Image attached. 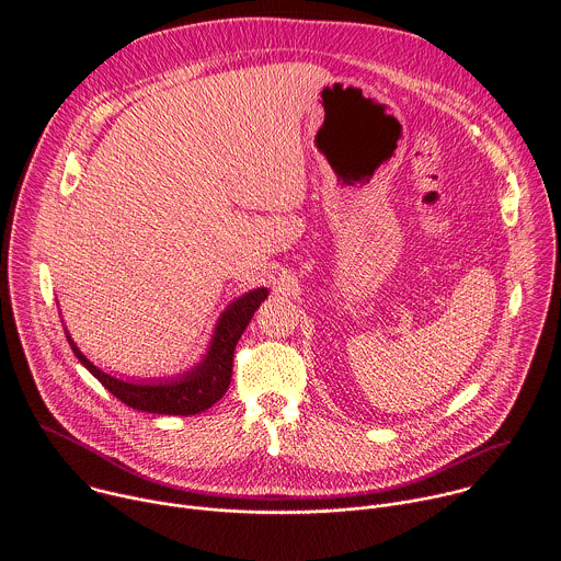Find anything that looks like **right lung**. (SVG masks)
Returning <instances> with one entry per match:
<instances>
[{
  "label": "right lung",
  "instance_id": "1",
  "mask_svg": "<svg viewBox=\"0 0 561 561\" xmlns=\"http://www.w3.org/2000/svg\"><path fill=\"white\" fill-rule=\"evenodd\" d=\"M268 297V288H253L242 297L232 299L219 314L208 351L197 366L184 370L175 377H157V379H124L104 373L98 368L79 346L72 342L70 333L64 329L66 340L75 357L84 364V368L102 381L119 402L135 411L154 413V415H197L213 404H217L230 386L232 375V353L234 346L247 331L251 317L260 304Z\"/></svg>",
  "mask_w": 561,
  "mask_h": 561
}]
</instances>
